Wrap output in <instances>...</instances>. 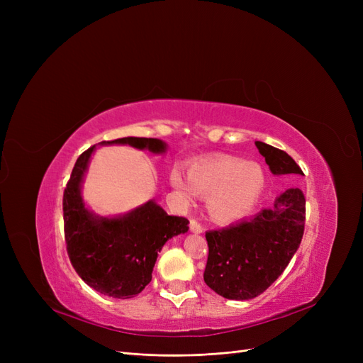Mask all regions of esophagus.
Returning <instances> with one entry per match:
<instances>
[{
  "instance_id": "1",
  "label": "esophagus",
  "mask_w": 363,
  "mask_h": 363,
  "mask_svg": "<svg viewBox=\"0 0 363 363\" xmlns=\"http://www.w3.org/2000/svg\"><path fill=\"white\" fill-rule=\"evenodd\" d=\"M189 228H191V232L192 233H203V225L196 221V219H191V223H189Z\"/></svg>"
}]
</instances>
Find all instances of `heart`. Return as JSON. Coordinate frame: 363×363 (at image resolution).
<instances>
[{"label":"heart","instance_id":"1","mask_svg":"<svg viewBox=\"0 0 363 363\" xmlns=\"http://www.w3.org/2000/svg\"><path fill=\"white\" fill-rule=\"evenodd\" d=\"M171 184L186 199L208 195V215L218 223H232L255 208L265 191L267 175L259 163L218 157L194 162L189 175L172 169Z\"/></svg>","mask_w":363,"mask_h":363}]
</instances>
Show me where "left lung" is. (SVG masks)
Listing matches in <instances>:
<instances>
[{
    "instance_id": "1",
    "label": "left lung",
    "mask_w": 363,
    "mask_h": 363,
    "mask_svg": "<svg viewBox=\"0 0 363 363\" xmlns=\"http://www.w3.org/2000/svg\"><path fill=\"white\" fill-rule=\"evenodd\" d=\"M256 147L272 174L304 175L288 152L260 140ZM304 223V195L292 188L252 218L208 230L206 284L228 300H251L260 295L289 265L301 244Z\"/></svg>"
}]
</instances>
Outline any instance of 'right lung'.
Here are the masks:
<instances>
[{
  "mask_svg": "<svg viewBox=\"0 0 363 363\" xmlns=\"http://www.w3.org/2000/svg\"><path fill=\"white\" fill-rule=\"evenodd\" d=\"M103 145L123 144L151 152H164L167 144L152 138H121ZM95 145L77 159L63 192V223L68 256L77 274L96 292L131 298L151 281L159 251L168 239L186 233L189 221L171 216L148 201L123 216L103 218L87 211L82 182Z\"/></svg>",
  "mask_w": 363,
  "mask_h": 363,
  "instance_id": "obj_1",
  "label": "right lung"
}]
</instances>
